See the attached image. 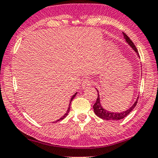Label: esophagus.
<instances>
[{
  "label": "esophagus",
  "mask_w": 158,
  "mask_h": 158,
  "mask_svg": "<svg viewBox=\"0 0 158 158\" xmlns=\"http://www.w3.org/2000/svg\"><path fill=\"white\" fill-rule=\"evenodd\" d=\"M92 81L91 80L89 79V78H85L84 81H83V83H82V85H83V89H87V88H89L90 86H91L92 85Z\"/></svg>",
  "instance_id": "1"
}]
</instances>
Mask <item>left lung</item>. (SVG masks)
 <instances>
[{
  "label": "left lung",
  "instance_id": "8db88e82",
  "mask_svg": "<svg viewBox=\"0 0 158 158\" xmlns=\"http://www.w3.org/2000/svg\"><path fill=\"white\" fill-rule=\"evenodd\" d=\"M123 34L124 38L126 39V42L128 43V44L130 45L131 46V48L134 49L135 52H136V54L139 55L138 50H137L136 47L135 46L134 43L132 42V40L129 38V37L127 35L126 33L123 32ZM97 91L98 92V97H97V101H96L95 104H94L93 106L94 111L98 117H99V118H102V119L106 120H119L123 119L124 118H126V117L128 115V114H130V112L134 109V107L136 106V104H137V101H138V99H139V97L137 98L136 101L135 102V103L133 104V105L131 106L128 110H126V111H123L122 112H111L109 111H106V110H104V108L102 107L101 105V103H100V98H99V91H98V90H97Z\"/></svg>",
  "mask_w": 158,
  "mask_h": 158
}]
</instances>
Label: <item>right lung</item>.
Segmentation results:
<instances>
[{"instance_id": "1", "label": "right lung", "mask_w": 158, "mask_h": 158, "mask_svg": "<svg viewBox=\"0 0 158 158\" xmlns=\"http://www.w3.org/2000/svg\"><path fill=\"white\" fill-rule=\"evenodd\" d=\"M76 94H77V93H75V94H74V95H73V97H72V98H71V100H70V102H69V107H68V109H67V111L66 113H65V114H64V115H63V117H61V118H60V119H59L58 120H56V122H57V121H60L61 120H63V119H64V118H65V117H66V116L67 115V114H68L69 112V109H70V104H71V102L73 101V99H74V98L75 97V96H76Z\"/></svg>"}]
</instances>
